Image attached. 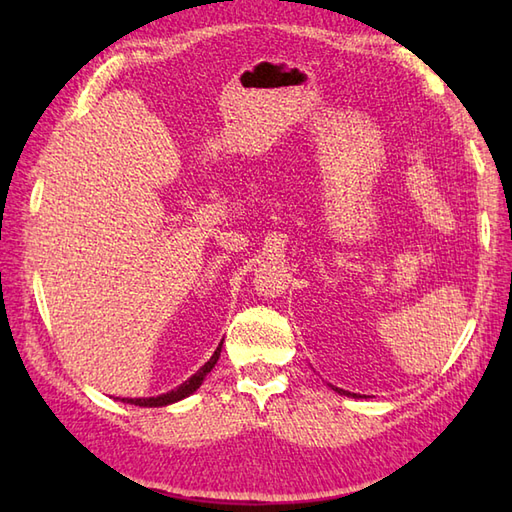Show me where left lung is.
Wrapping results in <instances>:
<instances>
[{"label": "left lung", "mask_w": 512, "mask_h": 512, "mask_svg": "<svg viewBox=\"0 0 512 512\" xmlns=\"http://www.w3.org/2000/svg\"><path fill=\"white\" fill-rule=\"evenodd\" d=\"M336 394H341V396H352V398H363V396H358V394H352V391H345V389H341V387H334V385H330Z\"/></svg>", "instance_id": "8db88e82"}]
</instances>
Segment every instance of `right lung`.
<instances>
[{"mask_svg":"<svg viewBox=\"0 0 512 512\" xmlns=\"http://www.w3.org/2000/svg\"><path fill=\"white\" fill-rule=\"evenodd\" d=\"M220 352H222V343L217 345V350L213 352V356L198 369V372H195L189 380H184V383L178 385L176 389L167 391V394L151 396V398H121V402H127V405H136V407H167V405H173V402H178V400H182V398L191 396L193 391L200 389V385L204 383L206 374H209L211 369L215 367L217 358H220ZM116 400H118V398H116Z\"/></svg>","mask_w":512,"mask_h":512,"instance_id":"1","label":"right lung"}]
</instances>
